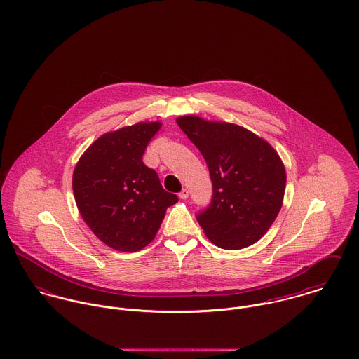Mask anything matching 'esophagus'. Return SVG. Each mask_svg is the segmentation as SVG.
<instances>
[{"label":"esophagus","mask_w":359,"mask_h":359,"mask_svg":"<svg viewBox=\"0 0 359 359\" xmlns=\"http://www.w3.org/2000/svg\"><path fill=\"white\" fill-rule=\"evenodd\" d=\"M181 199H188V196H189V191L188 189H182L181 192H180V195H178Z\"/></svg>","instance_id":"34e87169"}]
</instances>
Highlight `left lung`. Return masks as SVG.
<instances>
[{
	"label": "left lung",
	"mask_w": 359,
	"mask_h": 359,
	"mask_svg": "<svg viewBox=\"0 0 359 359\" xmlns=\"http://www.w3.org/2000/svg\"><path fill=\"white\" fill-rule=\"evenodd\" d=\"M177 124L205 157L212 196L196 214L207 238L221 249L239 250L265 235L280 211L286 172L271 145L231 123L196 116Z\"/></svg>",
	"instance_id": "1"
}]
</instances>
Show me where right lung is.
Returning a JSON list of instances; mask_svg holds the SVG:
<instances>
[{
  "label": "right lung",
  "instance_id": "1",
  "mask_svg": "<svg viewBox=\"0 0 359 359\" xmlns=\"http://www.w3.org/2000/svg\"><path fill=\"white\" fill-rule=\"evenodd\" d=\"M160 123H138L98 138L79 160L73 194L79 211L104 245L138 252L154 241L165 210L178 202L142 156Z\"/></svg>",
  "mask_w": 359,
  "mask_h": 359
}]
</instances>
